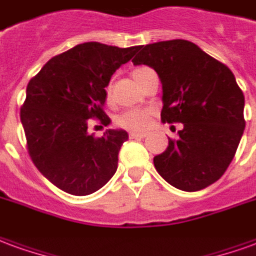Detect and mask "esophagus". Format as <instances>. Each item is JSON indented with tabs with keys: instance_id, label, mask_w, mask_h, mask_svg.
I'll list each match as a JSON object with an SVG mask.
<instances>
[{
	"instance_id": "34e87169",
	"label": "esophagus",
	"mask_w": 256,
	"mask_h": 256,
	"mask_svg": "<svg viewBox=\"0 0 256 256\" xmlns=\"http://www.w3.org/2000/svg\"><path fill=\"white\" fill-rule=\"evenodd\" d=\"M146 136V133H136V132H132V133L128 134L130 138H144Z\"/></svg>"
}]
</instances>
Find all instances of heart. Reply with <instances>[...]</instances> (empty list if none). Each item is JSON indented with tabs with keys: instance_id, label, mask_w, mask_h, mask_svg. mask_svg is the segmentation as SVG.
Listing matches in <instances>:
<instances>
[{
	"instance_id": "heart-1",
	"label": "heart",
	"mask_w": 256,
	"mask_h": 256,
	"mask_svg": "<svg viewBox=\"0 0 256 256\" xmlns=\"http://www.w3.org/2000/svg\"><path fill=\"white\" fill-rule=\"evenodd\" d=\"M150 70L148 68H138L133 72L134 80L138 83V80L141 76ZM106 97L110 98V91L106 94ZM151 116H152V110H138V108H134V110H128L122 112L120 115L118 116L116 123L123 128H128V130H133V132H142L148 128L150 120H151Z\"/></svg>"
}]
</instances>
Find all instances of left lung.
Listing matches in <instances>:
<instances>
[{
    "label": "left lung",
    "instance_id": "8db88e82",
    "mask_svg": "<svg viewBox=\"0 0 256 256\" xmlns=\"http://www.w3.org/2000/svg\"><path fill=\"white\" fill-rule=\"evenodd\" d=\"M132 62L162 83V122L183 123L178 140L154 158L166 182L183 191L214 184L233 160L246 128L244 94L233 72L194 42L159 41L137 48Z\"/></svg>",
    "mask_w": 256,
    "mask_h": 256
}]
</instances>
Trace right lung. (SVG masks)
<instances>
[{"mask_svg": "<svg viewBox=\"0 0 256 256\" xmlns=\"http://www.w3.org/2000/svg\"><path fill=\"white\" fill-rule=\"evenodd\" d=\"M137 48L83 42L51 58L28 82L20 110L28 155L62 191L88 196L115 174L128 132L110 128L96 138L87 128L91 118L110 124L102 110L105 87Z\"/></svg>", "mask_w": 256, "mask_h": 256, "instance_id": "right-lung-1", "label": "right lung"}]
</instances>
